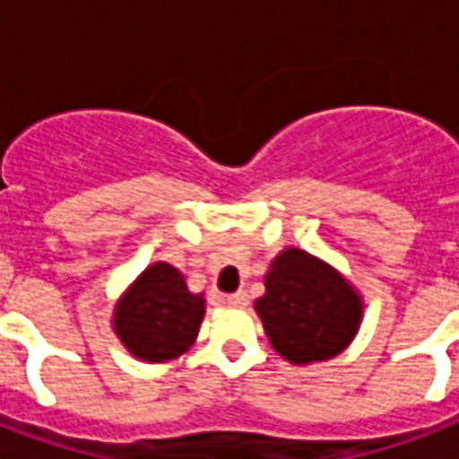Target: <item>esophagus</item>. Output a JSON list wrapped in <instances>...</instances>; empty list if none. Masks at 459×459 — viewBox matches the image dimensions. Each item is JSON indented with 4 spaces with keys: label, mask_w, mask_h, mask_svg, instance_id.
<instances>
[{
    "label": "esophagus",
    "mask_w": 459,
    "mask_h": 459,
    "mask_svg": "<svg viewBox=\"0 0 459 459\" xmlns=\"http://www.w3.org/2000/svg\"><path fill=\"white\" fill-rule=\"evenodd\" d=\"M226 302L233 307H247V302H250V295L245 293V290H238V293H230L229 298H226Z\"/></svg>",
    "instance_id": "1"
}]
</instances>
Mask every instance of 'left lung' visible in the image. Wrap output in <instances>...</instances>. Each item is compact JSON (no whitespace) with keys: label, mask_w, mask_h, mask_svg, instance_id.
Returning a JSON list of instances; mask_svg holds the SVG:
<instances>
[{"label":"left lung","mask_w":459,"mask_h":459,"mask_svg":"<svg viewBox=\"0 0 459 459\" xmlns=\"http://www.w3.org/2000/svg\"><path fill=\"white\" fill-rule=\"evenodd\" d=\"M255 300L272 348L290 364L341 355L362 324V298L333 266L300 247L276 255Z\"/></svg>","instance_id":"left-lung-1"}]
</instances>
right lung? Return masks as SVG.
<instances>
[{
  "mask_svg": "<svg viewBox=\"0 0 459 459\" xmlns=\"http://www.w3.org/2000/svg\"><path fill=\"white\" fill-rule=\"evenodd\" d=\"M204 319V293H190L176 266L150 264L114 309V331L143 362H169L186 352Z\"/></svg>",
  "mask_w": 459,
  "mask_h": 459,
  "instance_id": "add662e5",
  "label": "right lung"
}]
</instances>
